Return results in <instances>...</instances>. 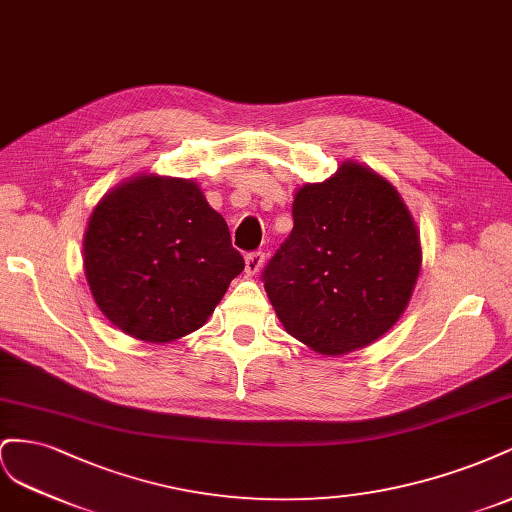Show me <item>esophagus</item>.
Wrapping results in <instances>:
<instances>
[{
	"label": "esophagus",
	"mask_w": 512,
	"mask_h": 512,
	"mask_svg": "<svg viewBox=\"0 0 512 512\" xmlns=\"http://www.w3.org/2000/svg\"><path fill=\"white\" fill-rule=\"evenodd\" d=\"M264 261H266V253L255 251V253H248L246 255V274H257L261 268H264Z\"/></svg>",
	"instance_id": "esophagus-1"
}]
</instances>
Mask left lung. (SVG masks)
Segmentation results:
<instances>
[{"label":"left lung","mask_w":512,"mask_h":512,"mask_svg":"<svg viewBox=\"0 0 512 512\" xmlns=\"http://www.w3.org/2000/svg\"><path fill=\"white\" fill-rule=\"evenodd\" d=\"M294 229L261 274L276 317L313 352L341 356L403 315L422 251L397 188L360 163L294 197Z\"/></svg>","instance_id":"obj_1"}]
</instances>
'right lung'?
Wrapping results in <instances>:
<instances>
[{
  "mask_svg": "<svg viewBox=\"0 0 512 512\" xmlns=\"http://www.w3.org/2000/svg\"><path fill=\"white\" fill-rule=\"evenodd\" d=\"M83 266L98 309L115 328L169 343L206 324L244 259L193 180L143 173L94 208Z\"/></svg>",
  "mask_w": 512,
  "mask_h": 512,
  "instance_id": "1",
  "label": "right lung"
}]
</instances>
